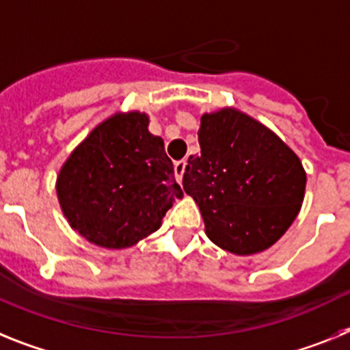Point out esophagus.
Listing matches in <instances>:
<instances>
[{"instance_id":"esophagus-1","label":"esophagus","mask_w":350,"mask_h":350,"mask_svg":"<svg viewBox=\"0 0 350 350\" xmlns=\"http://www.w3.org/2000/svg\"><path fill=\"white\" fill-rule=\"evenodd\" d=\"M185 169H187V160H178V162L174 163V174L179 183H181V179H183Z\"/></svg>"}]
</instances>
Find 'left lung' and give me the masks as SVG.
<instances>
[{
    "label": "left lung",
    "instance_id": "left-lung-1",
    "mask_svg": "<svg viewBox=\"0 0 350 350\" xmlns=\"http://www.w3.org/2000/svg\"><path fill=\"white\" fill-rule=\"evenodd\" d=\"M199 157L188 158L183 188L215 245L238 255L269 248L291 227L305 197L306 174L291 148L234 109L204 114Z\"/></svg>",
    "mask_w": 350,
    "mask_h": 350
}]
</instances>
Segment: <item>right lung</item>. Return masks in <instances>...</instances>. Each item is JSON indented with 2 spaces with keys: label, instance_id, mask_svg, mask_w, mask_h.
Segmentation results:
<instances>
[{
  "label": "right lung",
  "instance_id": "obj_1",
  "mask_svg": "<svg viewBox=\"0 0 350 350\" xmlns=\"http://www.w3.org/2000/svg\"><path fill=\"white\" fill-rule=\"evenodd\" d=\"M148 116L116 114L70 154L57 197L70 226L103 248L132 247L154 232L181 187Z\"/></svg>",
  "mask_w": 350,
  "mask_h": 350
}]
</instances>
